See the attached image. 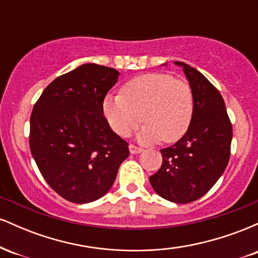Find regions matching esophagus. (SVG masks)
<instances>
[{
  "mask_svg": "<svg viewBox=\"0 0 258 258\" xmlns=\"http://www.w3.org/2000/svg\"><path fill=\"white\" fill-rule=\"evenodd\" d=\"M130 153L131 154H139L143 152V149L142 148H139L137 146H135V144H130Z\"/></svg>",
  "mask_w": 258,
  "mask_h": 258,
  "instance_id": "34e87169",
  "label": "esophagus"
}]
</instances>
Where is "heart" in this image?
Listing matches in <instances>:
<instances>
[{
	"instance_id": "obj_1",
	"label": "heart",
	"mask_w": 258,
	"mask_h": 258,
	"mask_svg": "<svg viewBox=\"0 0 258 258\" xmlns=\"http://www.w3.org/2000/svg\"><path fill=\"white\" fill-rule=\"evenodd\" d=\"M121 94H108L103 114L116 135L127 137L144 126L137 139L142 143L178 141L186 132L194 112L191 87L183 80L164 73H149L130 80Z\"/></svg>"
}]
</instances>
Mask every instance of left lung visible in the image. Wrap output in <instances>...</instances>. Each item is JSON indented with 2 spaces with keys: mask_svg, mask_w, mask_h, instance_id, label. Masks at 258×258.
<instances>
[{
  "mask_svg": "<svg viewBox=\"0 0 258 258\" xmlns=\"http://www.w3.org/2000/svg\"><path fill=\"white\" fill-rule=\"evenodd\" d=\"M174 64L182 68L193 91V117L177 143L160 150L162 165L149 180L161 198L186 204L205 195L223 174L229 161L233 130L217 88L190 65Z\"/></svg>",
  "mask_w": 258,
  "mask_h": 258,
  "instance_id": "8db88e82",
  "label": "left lung"
}]
</instances>
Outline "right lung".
Instances as JSON below:
<instances>
[{"label": "right lung", "instance_id": "obj_1", "mask_svg": "<svg viewBox=\"0 0 258 258\" xmlns=\"http://www.w3.org/2000/svg\"><path fill=\"white\" fill-rule=\"evenodd\" d=\"M119 75L112 68L82 64L52 81L32 109V158L49 186L68 201L98 200L128 158V144L103 115V100Z\"/></svg>", "mask_w": 258, "mask_h": 258}]
</instances>
